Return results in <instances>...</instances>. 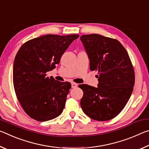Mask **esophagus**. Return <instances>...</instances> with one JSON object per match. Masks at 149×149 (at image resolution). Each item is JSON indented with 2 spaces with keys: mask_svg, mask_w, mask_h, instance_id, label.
<instances>
[{
  "mask_svg": "<svg viewBox=\"0 0 149 149\" xmlns=\"http://www.w3.org/2000/svg\"><path fill=\"white\" fill-rule=\"evenodd\" d=\"M77 86V84H75V83H72V88H75Z\"/></svg>",
  "mask_w": 149,
  "mask_h": 149,
  "instance_id": "1",
  "label": "esophagus"
}]
</instances>
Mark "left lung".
Returning a JSON list of instances; mask_svg holds the SVG:
<instances>
[{
	"instance_id": "1",
	"label": "left lung",
	"mask_w": 149,
	"mask_h": 149,
	"mask_svg": "<svg viewBox=\"0 0 149 149\" xmlns=\"http://www.w3.org/2000/svg\"><path fill=\"white\" fill-rule=\"evenodd\" d=\"M80 39L89 57L90 70L99 73L98 87L79 85L84 91L81 107L93 120H111L123 110L133 92L132 62L118 40L98 34L83 35Z\"/></svg>"
}]
</instances>
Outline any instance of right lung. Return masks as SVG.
Returning a JSON list of instances; mask_svg holds the SVG:
<instances>
[{"label": "right lung", "mask_w": 149, "mask_h": 149, "mask_svg": "<svg viewBox=\"0 0 149 149\" xmlns=\"http://www.w3.org/2000/svg\"><path fill=\"white\" fill-rule=\"evenodd\" d=\"M78 35H46L29 40L17 52L13 83L17 99L33 119L46 122L62 114L71 88L46 73L56 68L62 54Z\"/></svg>", "instance_id": "add662e5"}]
</instances>
